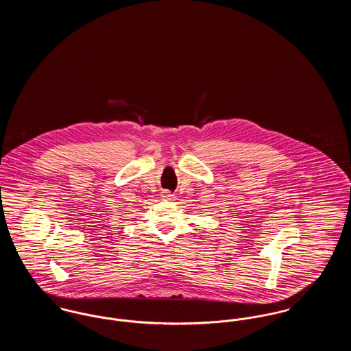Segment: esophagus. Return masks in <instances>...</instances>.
I'll list each match as a JSON object with an SVG mask.
<instances>
[{
	"instance_id": "1",
	"label": "esophagus",
	"mask_w": 351,
	"mask_h": 351,
	"mask_svg": "<svg viewBox=\"0 0 351 351\" xmlns=\"http://www.w3.org/2000/svg\"><path fill=\"white\" fill-rule=\"evenodd\" d=\"M162 197H163V200L172 201L175 199V196L169 192V191H163L162 192Z\"/></svg>"
}]
</instances>
